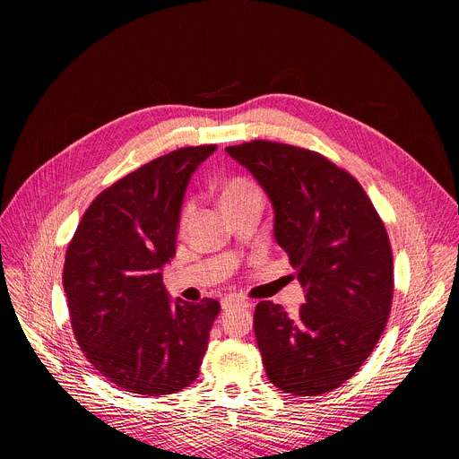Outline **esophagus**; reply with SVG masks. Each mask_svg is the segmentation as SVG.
I'll use <instances>...</instances> for the list:
<instances>
[{"instance_id": "34e87169", "label": "esophagus", "mask_w": 459, "mask_h": 459, "mask_svg": "<svg viewBox=\"0 0 459 459\" xmlns=\"http://www.w3.org/2000/svg\"><path fill=\"white\" fill-rule=\"evenodd\" d=\"M250 303L248 299L244 298H237V296H228L222 299V308L224 310H231V308H248Z\"/></svg>"}]
</instances>
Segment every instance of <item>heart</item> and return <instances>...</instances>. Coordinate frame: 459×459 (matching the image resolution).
Here are the masks:
<instances>
[{"mask_svg":"<svg viewBox=\"0 0 459 459\" xmlns=\"http://www.w3.org/2000/svg\"><path fill=\"white\" fill-rule=\"evenodd\" d=\"M217 195H219L221 205L226 211H230L246 200L261 196V191L250 178H246V176H228V178L219 182ZM195 213H196L195 202H191V200L186 202L182 207V213H180V230H186L193 222Z\"/></svg>","mask_w":459,"mask_h":459,"instance_id":"heart-1","label":"heart"}]
</instances>
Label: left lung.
Returning <instances> with one entry per match:
<instances>
[{
	"label": "left lung",
	"instance_id": "obj_1",
	"mask_svg": "<svg viewBox=\"0 0 459 459\" xmlns=\"http://www.w3.org/2000/svg\"><path fill=\"white\" fill-rule=\"evenodd\" d=\"M226 151L270 196L275 238L307 292L296 316L255 307L268 380L298 397L327 394L360 369L390 318V237L360 182L324 154L266 139Z\"/></svg>",
	"mask_w": 459,
	"mask_h": 459
}]
</instances>
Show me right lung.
Instances as JSON below:
<instances>
[{
	"label": "right lung",
	"mask_w": 459,
	"mask_h": 459,
	"mask_svg": "<svg viewBox=\"0 0 459 459\" xmlns=\"http://www.w3.org/2000/svg\"><path fill=\"white\" fill-rule=\"evenodd\" d=\"M215 149L184 147L123 176L95 196L69 240L62 283L75 340L125 392L169 395L198 377L221 303H170L160 270L176 254L191 174Z\"/></svg>",
	"instance_id": "add662e5"
}]
</instances>
